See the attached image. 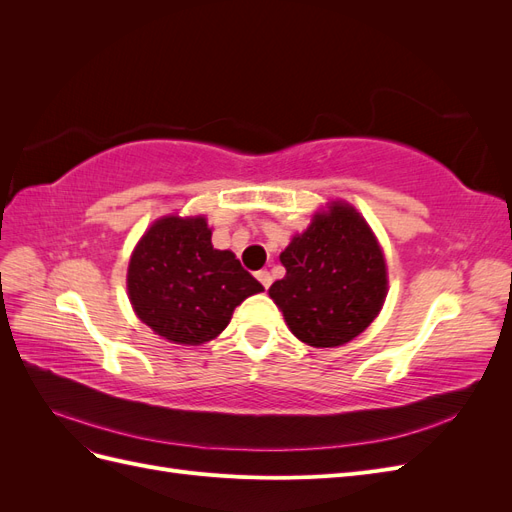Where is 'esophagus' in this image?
Wrapping results in <instances>:
<instances>
[{
  "label": "esophagus",
  "instance_id": "34e87169",
  "mask_svg": "<svg viewBox=\"0 0 512 512\" xmlns=\"http://www.w3.org/2000/svg\"><path fill=\"white\" fill-rule=\"evenodd\" d=\"M256 277H258V282H260L262 286H265V288H269V286L273 284V277H271L269 271H258Z\"/></svg>",
  "mask_w": 512,
  "mask_h": 512
}]
</instances>
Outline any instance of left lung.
Returning a JSON list of instances; mask_svg holds the SVG:
<instances>
[{"mask_svg": "<svg viewBox=\"0 0 512 512\" xmlns=\"http://www.w3.org/2000/svg\"><path fill=\"white\" fill-rule=\"evenodd\" d=\"M284 280L269 288L288 329L314 348L361 335L386 299V262L374 232L352 205L331 203L280 254Z\"/></svg>", "mask_w": 512, "mask_h": 512, "instance_id": "left-lung-1", "label": "left lung"}]
</instances>
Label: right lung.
Listing matches in <instances>:
<instances>
[{
	"label": "right lung",
	"instance_id": "right-lung-1",
	"mask_svg": "<svg viewBox=\"0 0 512 512\" xmlns=\"http://www.w3.org/2000/svg\"><path fill=\"white\" fill-rule=\"evenodd\" d=\"M262 290L235 254L211 245L203 215L153 222L128 265L136 316L173 344L200 346L218 337L235 307Z\"/></svg>",
	"mask_w": 512,
	"mask_h": 512
}]
</instances>
